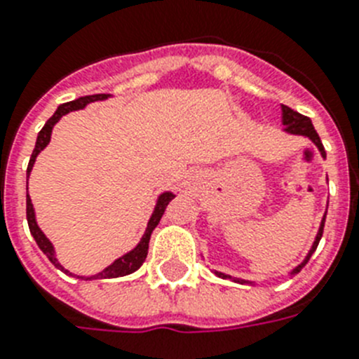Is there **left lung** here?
<instances>
[{
    "mask_svg": "<svg viewBox=\"0 0 359 359\" xmlns=\"http://www.w3.org/2000/svg\"><path fill=\"white\" fill-rule=\"evenodd\" d=\"M282 123L286 126V131H287V133H293V135H304V136H307V138H311V140H313V142H315V144H316V147L320 149V152H322V156L325 158V149H323L322 140H320L318 133L315 131V128H313V123H311V120L307 118V116L300 115V113H297V111H293V109H291V107L282 106ZM323 224H325V215H323V219H322V224H320L318 236H316L315 244H313V248H311V252L307 253L306 261H304L302 264L298 266V268L293 269V273H298V271H300V269H302L304 266L307 264V261H309V259H311V255H313V252H315V250H316V246H318L320 239H322ZM217 275H219V277H221V278H231L230 275L219 273V271H217ZM239 282H246V280H239Z\"/></svg>",
    "mask_w": 359,
    "mask_h": 359,
    "instance_id": "8db88e82",
    "label": "left lung"
}]
</instances>
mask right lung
I'll return each instance as SVG.
<instances>
[{
    "mask_svg": "<svg viewBox=\"0 0 359 359\" xmlns=\"http://www.w3.org/2000/svg\"><path fill=\"white\" fill-rule=\"evenodd\" d=\"M109 95L106 93H100V95H86V97H81L77 98V100H72V102H66V104H61V106L57 107V111L53 113L52 118H48V122L44 123V128L41 129L39 135H37V142H36V147H34V152H32L30 156V161H28V169L27 172L30 174L32 167H34V161H36L37 154H39L41 151H43L46 145H48L50 142V136H52V129H53V123L57 122V120L61 118L62 115H66V113H69V111H75V109H81V107H84L86 104L90 102H95V100H104V98H107ZM174 199V194H170V192H165V194L160 196V199H158V205L156 208H154V214L151 215V219H149V224H147V230H145L144 237H142L140 244L136 246L133 252L126 253L123 257H120L118 261H115L113 264L109 266V268H106L104 271H100L98 275H93V277H81L84 278V280H90V278H116V277H123V275H129L133 273V271H136V269L140 268L142 264H144L145 257H147V252H149V241H151V233L152 230L158 226V223H160L161 215H163L165 208H167V205H169L170 201ZM27 219H28V228H30V233L34 236V239H36L37 246H39L41 250H43V253L50 259V262H52L55 268L62 269L65 271V268H62L59 262H57L55 259V252H53V246L52 243H50L48 239H46V236H44L43 231H41V228L37 226L36 223V214H34V205H32V199L30 196H27ZM65 273H68V271H65Z\"/></svg>",
    "mask_w": 359,
    "mask_h": 359,
    "instance_id": "add662e5",
    "label": "right lung"
}]
</instances>
